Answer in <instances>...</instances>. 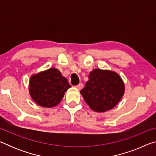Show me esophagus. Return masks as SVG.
Wrapping results in <instances>:
<instances>
[{
	"mask_svg": "<svg viewBox=\"0 0 156 156\" xmlns=\"http://www.w3.org/2000/svg\"><path fill=\"white\" fill-rule=\"evenodd\" d=\"M76 87L78 89H79V90H80V89H83V84H82V83H80V84H78V85H76Z\"/></svg>",
	"mask_w": 156,
	"mask_h": 156,
	"instance_id": "obj_1",
	"label": "esophagus"
}]
</instances>
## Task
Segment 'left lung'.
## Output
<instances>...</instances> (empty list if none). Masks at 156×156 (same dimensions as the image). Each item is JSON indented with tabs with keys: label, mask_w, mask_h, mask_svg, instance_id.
<instances>
[{
	"label": "left lung",
	"mask_w": 156,
	"mask_h": 156,
	"mask_svg": "<svg viewBox=\"0 0 156 156\" xmlns=\"http://www.w3.org/2000/svg\"><path fill=\"white\" fill-rule=\"evenodd\" d=\"M125 93V84L117 73L96 69L80 91L84 101L92 110L105 112L118 103Z\"/></svg>",
	"instance_id": "left-lung-1"
}]
</instances>
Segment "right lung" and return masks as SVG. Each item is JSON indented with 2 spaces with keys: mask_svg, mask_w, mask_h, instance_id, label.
<instances>
[{
  "mask_svg": "<svg viewBox=\"0 0 156 156\" xmlns=\"http://www.w3.org/2000/svg\"><path fill=\"white\" fill-rule=\"evenodd\" d=\"M71 85L58 69L50 68L33 75L30 81V94L37 105L53 107L61 101Z\"/></svg>",
  "mask_w": 156,
  "mask_h": 156,
  "instance_id": "obj_1",
  "label": "right lung"
}]
</instances>
